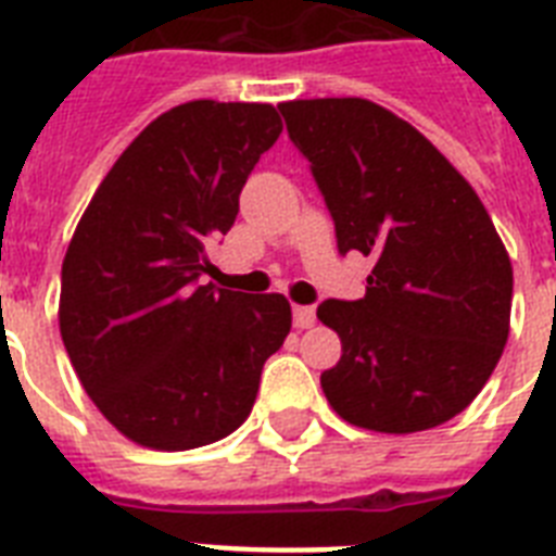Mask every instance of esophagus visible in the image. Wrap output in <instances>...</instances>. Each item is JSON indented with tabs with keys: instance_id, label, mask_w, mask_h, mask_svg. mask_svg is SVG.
<instances>
[{
	"instance_id": "obj_1",
	"label": "esophagus",
	"mask_w": 556,
	"mask_h": 556,
	"mask_svg": "<svg viewBox=\"0 0 556 556\" xmlns=\"http://www.w3.org/2000/svg\"><path fill=\"white\" fill-rule=\"evenodd\" d=\"M294 326L296 329H312L314 326L312 305H294Z\"/></svg>"
}]
</instances>
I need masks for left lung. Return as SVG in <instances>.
Listing matches in <instances>:
<instances>
[{
    "label": "left lung",
    "mask_w": 556,
    "mask_h": 556,
    "mask_svg": "<svg viewBox=\"0 0 556 556\" xmlns=\"http://www.w3.org/2000/svg\"><path fill=\"white\" fill-rule=\"evenodd\" d=\"M279 112L340 253L375 260L364 300L317 308L343 343L320 375L331 409L395 435L450 421L508 343L514 268L488 210L415 126L371 100H288Z\"/></svg>",
    "instance_id": "1"
}]
</instances>
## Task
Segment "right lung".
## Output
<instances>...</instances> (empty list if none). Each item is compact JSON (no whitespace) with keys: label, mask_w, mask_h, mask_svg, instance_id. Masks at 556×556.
<instances>
[{"label":"right lung","mask_w":556,"mask_h":556,"mask_svg":"<svg viewBox=\"0 0 556 556\" xmlns=\"http://www.w3.org/2000/svg\"><path fill=\"white\" fill-rule=\"evenodd\" d=\"M282 132L270 103L190 100L155 117L91 195L63 260L60 334L100 413L152 450L225 439L291 331L282 294L204 286L207 248Z\"/></svg>","instance_id":"obj_1"}]
</instances>
